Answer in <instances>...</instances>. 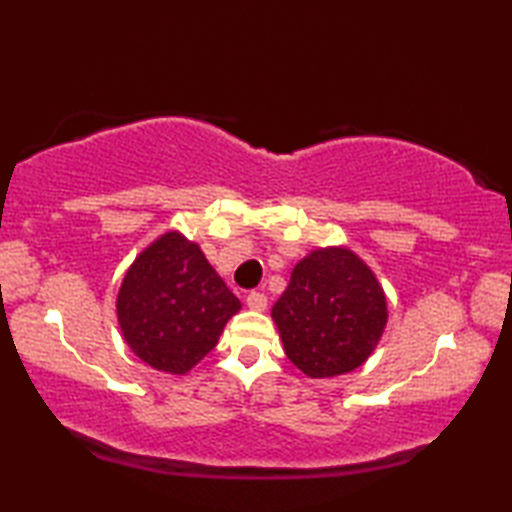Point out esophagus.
I'll return each instance as SVG.
<instances>
[{"label": "esophagus", "instance_id": "esophagus-1", "mask_svg": "<svg viewBox=\"0 0 512 512\" xmlns=\"http://www.w3.org/2000/svg\"><path fill=\"white\" fill-rule=\"evenodd\" d=\"M246 306L250 308V310H266V306H268V299H266V295L264 292H248L246 295Z\"/></svg>", "mask_w": 512, "mask_h": 512}]
</instances>
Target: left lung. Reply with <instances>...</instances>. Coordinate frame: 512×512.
Returning <instances> with one entry per match:
<instances>
[{
  "instance_id": "obj_1",
  "label": "left lung",
  "mask_w": 512,
  "mask_h": 512,
  "mask_svg": "<svg viewBox=\"0 0 512 512\" xmlns=\"http://www.w3.org/2000/svg\"><path fill=\"white\" fill-rule=\"evenodd\" d=\"M286 356L310 378L361 367L387 325V299L376 275L350 248L312 250L292 268L273 306Z\"/></svg>"
}]
</instances>
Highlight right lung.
Masks as SVG:
<instances>
[{
  "label": "right lung",
  "mask_w": 512,
  "mask_h": 512,
  "mask_svg": "<svg viewBox=\"0 0 512 512\" xmlns=\"http://www.w3.org/2000/svg\"><path fill=\"white\" fill-rule=\"evenodd\" d=\"M239 308L200 246L178 231L160 235L134 259L116 299L125 343L167 374L198 365Z\"/></svg>",
  "instance_id": "right-lung-1"
}]
</instances>
